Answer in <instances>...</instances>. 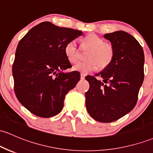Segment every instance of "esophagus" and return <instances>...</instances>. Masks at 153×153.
Segmentation results:
<instances>
[{
  "label": "esophagus",
  "mask_w": 153,
  "mask_h": 153,
  "mask_svg": "<svg viewBox=\"0 0 153 153\" xmlns=\"http://www.w3.org/2000/svg\"><path fill=\"white\" fill-rule=\"evenodd\" d=\"M80 79H81V80H84L85 79V75H84V74H83V73L80 74Z\"/></svg>",
  "instance_id": "esophagus-1"
}]
</instances>
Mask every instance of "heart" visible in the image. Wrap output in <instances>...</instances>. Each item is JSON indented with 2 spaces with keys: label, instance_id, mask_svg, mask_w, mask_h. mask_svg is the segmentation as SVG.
<instances>
[{
  "label": "heart",
  "instance_id": "1",
  "mask_svg": "<svg viewBox=\"0 0 153 153\" xmlns=\"http://www.w3.org/2000/svg\"><path fill=\"white\" fill-rule=\"evenodd\" d=\"M83 41L90 49L85 54L86 60L75 65V70L88 73L95 70L97 66L100 69H105L111 64L115 51L110 43H105L102 38L93 33L84 37ZM65 52L70 63L75 64L80 59L79 48L75 40L67 43Z\"/></svg>",
  "mask_w": 153,
  "mask_h": 153
}]
</instances>
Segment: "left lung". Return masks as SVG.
<instances>
[{
	"instance_id": "1",
	"label": "left lung",
	"mask_w": 153,
	"mask_h": 153,
	"mask_svg": "<svg viewBox=\"0 0 153 153\" xmlns=\"http://www.w3.org/2000/svg\"><path fill=\"white\" fill-rule=\"evenodd\" d=\"M115 54L111 64L95 76L85 77L90 87L85 94L88 114L102 123H110L131 111L144 80L145 55L135 38L124 31L107 33ZM99 76L102 80L95 78Z\"/></svg>"
}]
</instances>
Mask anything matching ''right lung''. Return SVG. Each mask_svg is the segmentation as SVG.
Segmentation results:
<instances>
[{
    "instance_id": "obj_1",
    "label": "right lung",
    "mask_w": 153,
    "mask_h": 153,
    "mask_svg": "<svg viewBox=\"0 0 153 153\" xmlns=\"http://www.w3.org/2000/svg\"><path fill=\"white\" fill-rule=\"evenodd\" d=\"M82 35L80 30L43 22L20 40L12 67L14 92L30 112L50 117L62 111L65 95L80 80L79 72H64L72 68L65 48Z\"/></svg>"
}]
</instances>
